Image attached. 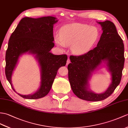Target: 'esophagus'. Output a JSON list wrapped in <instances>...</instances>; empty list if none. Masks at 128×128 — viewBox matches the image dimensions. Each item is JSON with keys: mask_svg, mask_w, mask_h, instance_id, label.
Wrapping results in <instances>:
<instances>
[{"mask_svg": "<svg viewBox=\"0 0 128 128\" xmlns=\"http://www.w3.org/2000/svg\"><path fill=\"white\" fill-rule=\"evenodd\" d=\"M70 59H69V58H68V60H67V61H66V65H67L70 63Z\"/></svg>", "mask_w": 128, "mask_h": 128, "instance_id": "esophagus-1", "label": "esophagus"}]
</instances>
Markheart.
Masks as SVG:
<instances>
[{
    "label": "heart",
    "instance_id": "obj_1",
    "mask_svg": "<svg viewBox=\"0 0 128 128\" xmlns=\"http://www.w3.org/2000/svg\"><path fill=\"white\" fill-rule=\"evenodd\" d=\"M99 36L98 29L85 24L73 23L64 26L60 35L54 36L57 46L64 48L71 45V50L74 54L84 55L92 48Z\"/></svg>",
    "mask_w": 128,
    "mask_h": 128
}]
</instances>
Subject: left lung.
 I'll use <instances>...</instances> for the list:
<instances>
[{
  "label": "left lung",
  "mask_w": 128,
  "mask_h": 128,
  "mask_svg": "<svg viewBox=\"0 0 128 128\" xmlns=\"http://www.w3.org/2000/svg\"><path fill=\"white\" fill-rule=\"evenodd\" d=\"M102 33L97 46L81 56H70L71 63L68 66V78L76 96L90 102L103 100L113 93L120 84L124 64V47L114 23L110 20L97 22ZM102 61L106 62L112 75V84L102 94H96L88 89L91 73Z\"/></svg>",
  "instance_id": "8db88e82"
}]
</instances>
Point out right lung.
I'll use <instances>...</instances> for the list:
<instances>
[{
	"label": "right lung",
	"mask_w": 128,
	"mask_h": 128,
	"mask_svg": "<svg viewBox=\"0 0 128 128\" xmlns=\"http://www.w3.org/2000/svg\"><path fill=\"white\" fill-rule=\"evenodd\" d=\"M58 20L52 16L38 18L24 17L20 20L8 40L5 56V75L12 88L11 76L19 56L28 52L36 54L41 70V84L34 94L20 96L28 99H37L45 96L51 89L57 71L66 65V54L54 55L50 50L53 42V24Z\"/></svg>",
	"instance_id": "right-lung-1"
}]
</instances>
